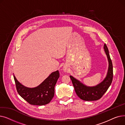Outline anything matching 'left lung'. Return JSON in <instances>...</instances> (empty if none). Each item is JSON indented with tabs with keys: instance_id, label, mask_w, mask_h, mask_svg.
Segmentation results:
<instances>
[{
	"instance_id": "left-lung-1",
	"label": "left lung",
	"mask_w": 125,
	"mask_h": 125,
	"mask_svg": "<svg viewBox=\"0 0 125 125\" xmlns=\"http://www.w3.org/2000/svg\"><path fill=\"white\" fill-rule=\"evenodd\" d=\"M104 49L108 61V69L107 75L104 80L95 86L89 87L70 75L75 93L81 99L84 101H95L99 100L106 92L113 81V66L109 51L106 44L104 45Z\"/></svg>"
}]
</instances>
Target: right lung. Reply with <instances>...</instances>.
<instances>
[{
  "label": "right lung",
  "instance_id": "obj_1",
  "mask_svg": "<svg viewBox=\"0 0 125 125\" xmlns=\"http://www.w3.org/2000/svg\"><path fill=\"white\" fill-rule=\"evenodd\" d=\"M57 70L52 73L40 84L35 88L26 87L19 82L14 75L18 93L24 100L34 105H44L51 102L55 94V86L59 78Z\"/></svg>",
  "mask_w": 125,
  "mask_h": 125
}]
</instances>
